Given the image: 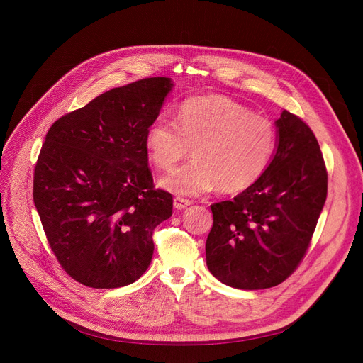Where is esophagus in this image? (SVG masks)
Returning a JSON list of instances; mask_svg holds the SVG:
<instances>
[{
    "label": "esophagus",
    "mask_w": 363,
    "mask_h": 363,
    "mask_svg": "<svg viewBox=\"0 0 363 363\" xmlns=\"http://www.w3.org/2000/svg\"><path fill=\"white\" fill-rule=\"evenodd\" d=\"M189 204H191V200H188V199H184V197L174 199V207L177 208V211H182V208L188 207Z\"/></svg>",
    "instance_id": "obj_1"
}]
</instances>
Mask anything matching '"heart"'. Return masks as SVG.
<instances>
[{
	"label": "heart",
	"mask_w": 363,
	"mask_h": 363,
	"mask_svg": "<svg viewBox=\"0 0 363 363\" xmlns=\"http://www.w3.org/2000/svg\"><path fill=\"white\" fill-rule=\"evenodd\" d=\"M277 143L268 118L223 95L186 99L177 119L162 113L145 132L147 157L160 170L175 167L193 147L194 160L159 182L181 196H200L216 186L225 194L245 191L269 167Z\"/></svg>",
	"instance_id": "1"
}]
</instances>
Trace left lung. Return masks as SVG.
I'll use <instances>...</instances> for the list:
<instances>
[{
  "mask_svg": "<svg viewBox=\"0 0 363 363\" xmlns=\"http://www.w3.org/2000/svg\"><path fill=\"white\" fill-rule=\"evenodd\" d=\"M277 152L249 189L211 206L207 268L242 290L271 289L306 255L327 200L328 174L312 129L289 110L275 122Z\"/></svg>",
  "mask_w": 363,
  "mask_h": 363,
  "instance_id": "obj_1",
  "label": "left lung"
}]
</instances>
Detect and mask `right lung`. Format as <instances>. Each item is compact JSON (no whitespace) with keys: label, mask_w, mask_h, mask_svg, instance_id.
I'll use <instances>...</instances> for the list:
<instances>
[{"label":"right lung","mask_w":363,"mask_h":363,"mask_svg":"<svg viewBox=\"0 0 363 363\" xmlns=\"http://www.w3.org/2000/svg\"><path fill=\"white\" fill-rule=\"evenodd\" d=\"M170 78L113 88L48 129L33 172V201L51 250L69 277L91 289L135 282L155 252V228L174 199L156 189L145 132Z\"/></svg>","instance_id":"add662e5"}]
</instances>
